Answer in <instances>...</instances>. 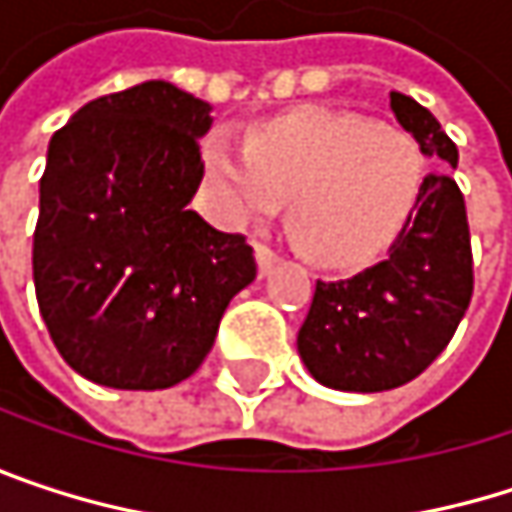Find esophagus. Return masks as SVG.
<instances>
[{
  "mask_svg": "<svg viewBox=\"0 0 512 512\" xmlns=\"http://www.w3.org/2000/svg\"><path fill=\"white\" fill-rule=\"evenodd\" d=\"M255 257L260 275H266V272L278 263V252H275L272 246H266V243H255Z\"/></svg>",
  "mask_w": 512,
  "mask_h": 512,
  "instance_id": "34e87169",
  "label": "esophagus"
}]
</instances>
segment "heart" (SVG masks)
Segmentation results:
<instances>
[{
	"instance_id": "b5f03b06",
	"label": "heart",
	"mask_w": 512,
	"mask_h": 512,
	"mask_svg": "<svg viewBox=\"0 0 512 512\" xmlns=\"http://www.w3.org/2000/svg\"><path fill=\"white\" fill-rule=\"evenodd\" d=\"M207 213L240 228L287 204V234L305 257L350 269L379 257L415 213L427 154L415 136L353 112H293L246 145L216 130L201 145Z\"/></svg>"
}]
</instances>
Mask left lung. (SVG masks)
Listing matches in <instances>:
<instances>
[{
  "label": "left lung",
  "mask_w": 512,
  "mask_h": 512,
  "mask_svg": "<svg viewBox=\"0 0 512 512\" xmlns=\"http://www.w3.org/2000/svg\"><path fill=\"white\" fill-rule=\"evenodd\" d=\"M397 121L442 168L460 151L430 109L391 91ZM474 293L468 213L457 180L430 174L388 255L344 281H317L299 329L311 376L338 391H388L421 376L451 344Z\"/></svg>",
  "instance_id": "left-lung-1"
}]
</instances>
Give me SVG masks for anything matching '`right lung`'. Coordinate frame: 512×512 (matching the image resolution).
<instances>
[{"instance_id": "obj_1", "label": "right lung", "mask_w": 512, "mask_h": 512, "mask_svg": "<svg viewBox=\"0 0 512 512\" xmlns=\"http://www.w3.org/2000/svg\"><path fill=\"white\" fill-rule=\"evenodd\" d=\"M210 106L165 79L85 103L55 130L41 177L32 272L61 358L109 388L192 376L257 263L210 228L192 195Z\"/></svg>"}]
</instances>
